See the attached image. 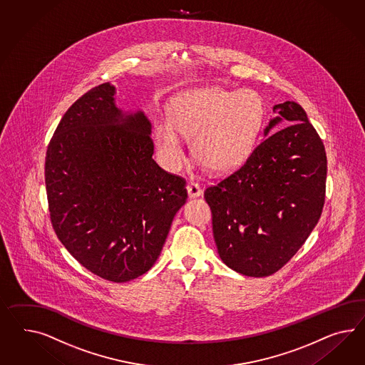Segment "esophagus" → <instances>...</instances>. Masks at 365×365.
Instances as JSON below:
<instances>
[{"instance_id":"1","label":"esophagus","mask_w":365,"mask_h":365,"mask_svg":"<svg viewBox=\"0 0 365 365\" xmlns=\"http://www.w3.org/2000/svg\"><path fill=\"white\" fill-rule=\"evenodd\" d=\"M186 188H187V194L190 197H197L202 195V188L195 182H190Z\"/></svg>"}]
</instances>
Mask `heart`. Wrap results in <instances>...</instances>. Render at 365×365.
<instances>
[{
	"label": "heart",
	"instance_id": "obj_1",
	"mask_svg": "<svg viewBox=\"0 0 365 365\" xmlns=\"http://www.w3.org/2000/svg\"><path fill=\"white\" fill-rule=\"evenodd\" d=\"M170 119H159L154 140L163 165L178 170L183 165L182 137L191 139V154L212 173L225 174L240 168L257 145L264 117L263 102L254 90L210 86L173 97Z\"/></svg>",
	"mask_w": 365,
	"mask_h": 365
}]
</instances>
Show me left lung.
<instances>
[{
  "instance_id": "obj_1",
  "label": "left lung",
  "mask_w": 365,
  "mask_h": 365,
  "mask_svg": "<svg viewBox=\"0 0 365 365\" xmlns=\"http://www.w3.org/2000/svg\"><path fill=\"white\" fill-rule=\"evenodd\" d=\"M246 163L205 191L223 263L239 274L280 269L315 228L324 206V145L304 108L275 105Z\"/></svg>"
}]
</instances>
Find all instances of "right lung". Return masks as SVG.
<instances>
[{
	"instance_id": "1",
	"label": "right lung",
	"mask_w": 365,
	"mask_h": 365,
	"mask_svg": "<svg viewBox=\"0 0 365 365\" xmlns=\"http://www.w3.org/2000/svg\"><path fill=\"white\" fill-rule=\"evenodd\" d=\"M115 94L108 82L70 106L50 140L45 183L61 243L94 275L125 283L154 266L187 191L153 159L145 111L118 108Z\"/></svg>"
}]
</instances>
